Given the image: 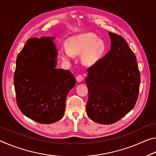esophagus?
Segmentation results:
<instances>
[{"mask_svg":"<svg viewBox=\"0 0 156 156\" xmlns=\"http://www.w3.org/2000/svg\"><path fill=\"white\" fill-rule=\"evenodd\" d=\"M83 75H81V74H79L78 76H77V77H76V80H77L78 82H79V83H80V82H81L82 80H83Z\"/></svg>","mask_w":156,"mask_h":156,"instance_id":"obj_1","label":"esophagus"}]
</instances>
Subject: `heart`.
Wrapping results in <instances>:
<instances>
[{
    "label": "heart",
    "mask_w": 156,
    "mask_h": 156,
    "mask_svg": "<svg viewBox=\"0 0 156 156\" xmlns=\"http://www.w3.org/2000/svg\"><path fill=\"white\" fill-rule=\"evenodd\" d=\"M68 49L61 50L62 59H72L73 55L82 56V61L84 65L90 66L96 64L104 56L106 52V45L103 41L99 40L96 35L86 33L73 37L69 41Z\"/></svg>",
    "instance_id": "1"
}]
</instances>
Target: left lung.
Masks as SVG:
<instances>
[{"mask_svg": "<svg viewBox=\"0 0 156 156\" xmlns=\"http://www.w3.org/2000/svg\"><path fill=\"white\" fill-rule=\"evenodd\" d=\"M109 34L110 51L89 67L86 78L89 91L87 113L94 122L103 125L118 122L133 109L140 84L134 53L122 36Z\"/></svg>", "mask_w": 156, "mask_h": 156, "instance_id": "8db88e82", "label": "left lung"}]
</instances>
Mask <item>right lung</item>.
I'll return each instance as SVG.
<instances>
[{
  "instance_id": "add662e5",
  "label": "right lung",
  "mask_w": 156,
  "mask_h": 156,
  "mask_svg": "<svg viewBox=\"0 0 156 156\" xmlns=\"http://www.w3.org/2000/svg\"><path fill=\"white\" fill-rule=\"evenodd\" d=\"M51 37L31 38L18 54L14 76L20 112L41 124H51L65 114L67 94L76 84L70 71L58 69Z\"/></svg>"
}]
</instances>
